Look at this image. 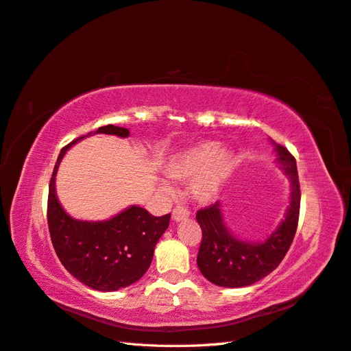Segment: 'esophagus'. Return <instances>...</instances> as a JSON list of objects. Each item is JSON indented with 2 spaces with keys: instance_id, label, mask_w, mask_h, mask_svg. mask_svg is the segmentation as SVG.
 <instances>
[{
  "instance_id": "obj_1",
  "label": "esophagus",
  "mask_w": 351,
  "mask_h": 351,
  "mask_svg": "<svg viewBox=\"0 0 351 351\" xmlns=\"http://www.w3.org/2000/svg\"><path fill=\"white\" fill-rule=\"evenodd\" d=\"M189 216L188 210H185L184 207H175L173 212H172V219L175 222H182V220H186Z\"/></svg>"
}]
</instances>
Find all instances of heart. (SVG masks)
I'll list each match as a JSON object with an SVG mask.
<instances>
[{"label":"heart","instance_id":"b5f03b06","mask_svg":"<svg viewBox=\"0 0 351 351\" xmlns=\"http://www.w3.org/2000/svg\"><path fill=\"white\" fill-rule=\"evenodd\" d=\"M235 156L229 148L204 141L176 153L167 160L165 173L172 181H189V194L199 204H210L231 176ZM170 193V186L163 184Z\"/></svg>","mask_w":351,"mask_h":351}]
</instances>
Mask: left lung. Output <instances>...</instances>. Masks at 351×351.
Segmentation results:
<instances>
[{"label": "left lung", "instance_id": "obj_1", "mask_svg": "<svg viewBox=\"0 0 351 351\" xmlns=\"http://www.w3.org/2000/svg\"><path fill=\"white\" fill-rule=\"evenodd\" d=\"M274 144L275 163L289 179V204L285 217L263 241H247L235 237L226 226L222 206L216 202L204 210H198L197 222L203 231L197 265L199 272L210 282L241 288L253 285L267 276L282 262L291 245L300 213V184L295 158L282 145Z\"/></svg>", "mask_w": 351, "mask_h": 351}]
</instances>
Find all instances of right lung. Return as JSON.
I'll list each match as a JSON object with an SVG mask.
<instances>
[{
	"instance_id": "obj_1",
	"label": "right lung",
	"mask_w": 351,
	"mask_h": 351,
	"mask_svg": "<svg viewBox=\"0 0 351 351\" xmlns=\"http://www.w3.org/2000/svg\"><path fill=\"white\" fill-rule=\"evenodd\" d=\"M95 134L128 138L129 129L114 125L98 128ZM58 154L48 193V228L60 262L67 272L86 287L110 293L139 281L152 265L156 244L169 226L170 215L156 217L145 208L131 206L107 220H79L60 204L56 176L67 149Z\"/></svg>"
}]
</instances>
